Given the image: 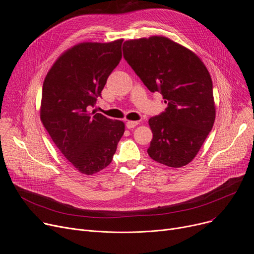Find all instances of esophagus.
Returning a JSON list of instances; mask_svg holds the SVG:
<instances>
[{
  "label": "esophagus",
  "mask_w": 254,
  "mask_h": 254,
  "mask_svg": "<svg viewBox=\"0 0 254 254\" xmlns=\"http://www.w3.org/2000/svg\"><path fill=\"white\" fill-rule=\"evenodd\" d=\"M139 125V123L138 122H131V120H128V122H127V124H126V126H127V128H134L135 127H137Z\"/></svg>",
  "instance_id": "1"
}]
</instances>
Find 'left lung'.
Listing matches in <instances>:
<instances>
[{"label":"left lung","mask_w":254,"mask_h":254,"mask_svg":"<svg viewBox=\"0 0 254 254\" xmlns=\"http://www.w3.org/2000/svg\"><path fill=\"white\" fill-rule=\"evenodd\" d=\"M124 58L167 108L149 119L153 138L147 152L172 168L190 164L215 120L211 76L194 53L166 37L126 41Z\"/></svg>","instance_id":"left-lung-1"}]
</instances>
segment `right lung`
Wrapping results in <instances>:
<instances>
[{"instance_id": "obj_1", "label": "right lung", "mask_w": 254, "mask_h": 254, "mask_svg": "<svg viewBox=\"0 0 254 254\" xmlns=\"http://www.w3.org/2000/svg\"><path fill=\"white\" fill-rule=\"evenodd\" d=\"M122 44H78L55 63L43 83L42 123L64 156L86 175L112 162L125 132L120 120L89 112L122 60Z\"/></svg>"}]
</instances>
